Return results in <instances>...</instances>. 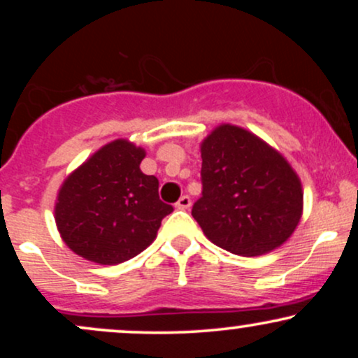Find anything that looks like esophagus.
<instances>
[{"instance_id": "1", "label": "esophagus", "mask_w": 358, "mask_h": 358, "mask_svg": "<svg viewBox=\"0 0 358 358\" xmlns=\"http://www.w3.org/2000/svg\"><path fill=\"white\" fill-rule=\"evenodd\" d=\"M190 205H192L190 196L183 195L182 199H180L178 202H176V208H182V210H187V208H190Z\"/></svg>"}]
</instances>
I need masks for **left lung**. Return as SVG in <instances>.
Here are the masks:
<instances>
[{
    "label": "left lung",
    "instance_id": "1",
    "mask_svg": "<svg viewBox=\"0 0 358 358\" xmlns=\"http://www.w3.org/2000/svg\"><path fill=\"white\" fill-rule=\"evenodd\" d=\"M202 196L192 215L208 241L237 256H262L289 239L303 213L296 171L244 127L220 124L203 139Z\"/></svg>",
    "mask_w": 358,
    "mask_h": 358
}]
</instances>
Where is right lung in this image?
Here are the masks:
<instances>
[{
  "label": "right lung",
  "instance_id": "obj_1",
  "mask_svg": "<svg viewBox=\"0 0 358 358\" xmlns=\"http://www.w3.org/2000/svg\"><path fill=\"white\" fill-rule=\"evenodd\" d=\"M146 151L127 139L110 141L62 183L55 222L62 239L80 257L119 264L156 239L173 207L158 195V178L141 171Z\"/></svg>",
  "mask_w": 358,
  "mask_h": 358
}]
</instances>
